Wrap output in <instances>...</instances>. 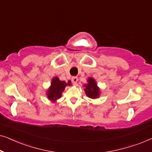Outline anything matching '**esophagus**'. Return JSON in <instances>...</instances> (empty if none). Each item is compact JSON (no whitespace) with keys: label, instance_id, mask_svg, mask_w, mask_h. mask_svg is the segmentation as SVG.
I'll return each mask as SVG.
<instances>
[{"label":"esophagus","instance_id":"1","mask_svg":"<svg viewBox=\"0 0 152 152\" xmlns=\"http://www.w3.org/2000/svg\"><path fill=\"white\" fill-rule=\"evenodd\" d=\"M72 82L73 83L74 85H77V83L78 82V78L77 77H72Z\"/></svg>","mask_w":152,"mask_h":152}]
</instances>
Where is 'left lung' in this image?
<instances>
[{
  "label": "left lung",
  "mask_w": 152,
  "mask_h": 152,
  "mask_svg": "<svg viewBox=\"0 0 152 152\" xmlns=\"http://www.w3.org/2000/svg\"><path fill=\"white\" fill-rule=\"evenodd\" d=\"M88 84L84 85V91L87 96L90 98H97L99 96V88H97V84L93 78L88 80Z\"/></svg>",
  "instance_id": "1"
}]
</instances>
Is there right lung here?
<instances>
[{
  "instance_id": "right-lung-1",
  "label": "right lung",
  "mask_w": 152,
  "mask_h": 152,
  "mask_svg": "<svg viewBox=\"0 0 152 152\" xmlns=\"http://www.w3.org/2000/svg\"><path fill=\"white\" fill-rule=\"evenodd\" d=\"M70 81H68V83H66L64 81H60L59 78L56 77L53 79L51 86L49 91H48V97L50 100H57L61 96V93L63 92L65 87L68 85L70 86Z\"/></svg>"
}]
</instances>
